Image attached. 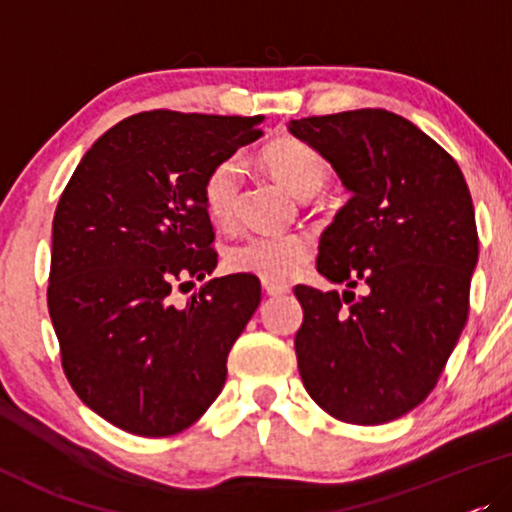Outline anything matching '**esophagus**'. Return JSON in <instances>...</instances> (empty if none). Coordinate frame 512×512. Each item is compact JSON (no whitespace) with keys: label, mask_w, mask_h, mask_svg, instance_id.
Listing matches in <instances>:
<instances>
[{"label":"esophagus","mask_w":512,"mask_h":512,"mask_svg":"<svg viewBox=\"0 0 512 512\" xmlns=\"http://www.w3.org/2000/svg\"><path fill=\"white\" fill-rule=\"evenodd\" d=\"M262 290L264 294H269V297H283V294H290V285L285 283H262Z\"/></svg>","instance_id":"1"}]
</instances>
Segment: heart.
I'll return each instance as SVG.
<instances>
[{
  "instance_id": "heart-1",
  "label": "heart",
  "mask_w": 512,
  "mask_h": 512,
  "mask_svg": "<svg viewBox=\"0 0 512 512\" xmlns=\"http://www.w3.org/2000/svg\"><path fill=\"white\" fill-rule=\"evenodd\" d=\"M259 162L269 174L299 199H311L329 181V162L306 141L280 136L259 150ZM241 167L227 157L208 169L201 183V201L213 225L232 227L239 213ZM313 257L311 236L292 234H253L232 243L225 253V264L234 273H246L266 283L290 280Z\"/></svg>"
}]
</instances>
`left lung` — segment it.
Listing matches in <instances>:
<instances>
[{"instance_id":"1","label":"left lung","mask_w":512,"mask_h":512,"mask_svg":"<svg viewBox=\"0 0 512 512\" xmlns=\"http://www.w3.org/2000/svg\"><path fill=\"white\" fill-rule=\"evenodd\" d=\"M287 129L352 192L318 255L322 276L348 290L294 287L301 380L336 420L392 422L429 397L469 320L478 262L469 185L452 155L397 113L311 115Z\"/></svg>"}]
</instances>
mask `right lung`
<instances>
[{"mask_svg":"<svg viewBox=\"0 0 512 512\" xmlns=\"http://www.w3.org/2000/svg\"><path fill=\"white\" fill-rule=\"evenodd\" d=\"M264 115L143 111L92 143L53 218L48 313L69 385L129 434H181L222 392L262 299L255 276L213 278L208 169L262 136Z\"/></svg>","mask_w":512,"mask_h":512,"instance_id":"1","label":"right lung"}]
</instances>
